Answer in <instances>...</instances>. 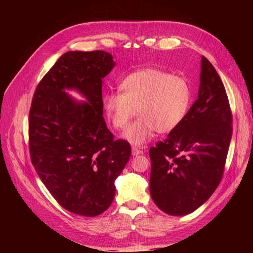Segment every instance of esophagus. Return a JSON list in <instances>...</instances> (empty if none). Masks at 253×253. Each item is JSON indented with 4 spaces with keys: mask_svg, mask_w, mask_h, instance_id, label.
I'll use <instances>...</instances> for the list:
<instances>
[{
    "mask_svg": "<svg viewBox=\"0 0 253 253\" xmlns=\"http://www.w3.org/2000/svg\"><path fill=\"white\" fill-rule=\"evenodd\" d=\"M131 153H132L133 157H137V155H139V154H143V151L140 149H138L137 147H132L131 148Z\"/></svg>",
    "mask_w": 253,
    "mask_h": 253,
    "instance_id": "obj_1",
    "label": "esophagus"
}]
</instances>
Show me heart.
I'll use <instances>...</instances> for the list:
<instances>
[{"instance_id":"b5f03b06","label":"heart","mask_w":253,"mask_h":253,"mask_svg":"<svg viewBox=\"0 0 253 253\" xmlns=\"http://www.w3.org/2000/svg\"><path fill=\"white\" fill-rule=\"evenodd\" d=\"M120 93L103 96V109L116 129L124 130L133 117H140L128 127L124 139L142 146L158 130L173 131L185 120L190 109L192 89L181 76L157 68L133 72L118 84Z\"/></svg>"}]
</instances>
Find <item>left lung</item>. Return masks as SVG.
Wrapping results in <instances>:
<instances>
[{
  "label": "left lung",
  "instance_id": "1",
  "mask_svg": "<svg viewBox=\"0 0 253 253\" xmlns=\"http://www.w3.org/2000/svg\"><path fill=\"white\" fill-rule=\"evenodd\" d=\"M232 124L224 84L202 56L198 99L180 125L149 150L150 195L160 210L186 215L212 196L224 173Z\"/></svg>",
  "mask_w": 253,
  "mask_h": 253
}]
</instances>
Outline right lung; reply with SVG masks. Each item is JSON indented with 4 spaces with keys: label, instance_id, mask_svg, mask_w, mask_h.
Masks as SVG:
<instances>
[{
    "label": "right lung",
    "instance_id": "add662e5",
    "mask_svg": "<svg viewBox=\"0 0 253 253\" xmlns=\"http://www.w3.org/2000/svg\"><path fill=\"white\" fill-rule=\"evenodd\" d=\"M115 62L104 51L63 54L35 91L29 112L32 165L46 189L74 214L92 217L109 208L130 144L114 140L103 118L102 79ZM76 89L85 101L66 92Z\"/></svg>",
    "mask_w": 253,
    "mask_h": 253
}]
</instances>
